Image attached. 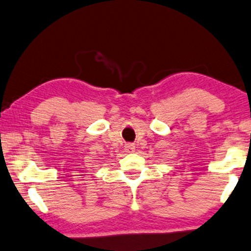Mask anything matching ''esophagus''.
I'll list each match as a JSON object with an SVG mask.
<instances>
[{"mask_svg":"<svg viewBox=\"0 0 251 251\" xmlns=\"http://www.w3.org/2000/svg\"><path fill=\"white\" fill-rule=\"evenodd\" d=\"M125 150H126V152H134L135 151V144L134 143H126V145H125Z\"/></svg>","mask_w":251,"mask_h":251,"instance_id":"1","label":"esophagus"}]
</instances>
